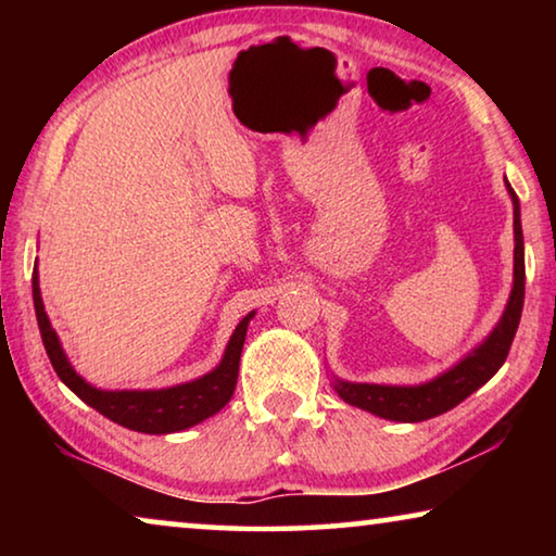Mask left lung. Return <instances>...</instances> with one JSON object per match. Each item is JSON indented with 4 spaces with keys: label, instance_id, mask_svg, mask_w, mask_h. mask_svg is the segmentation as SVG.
I'll list each match as a JSON object with an SVG mask.
<instances>
[{
    "label": "left lung",
    "instance_id": "8db88e82",
    "mask_svg": "<svg viewBox=\"0 0 556 556\" xmlns=\"http://www.w3.org/2000/svg\"><path fill=\"white\" fill-rule=\"evenodd\" d=\"M515 208V281L513 294L507 301L501 324L478 345L473 353L466 355L456 368L439 375L437 380L414 384V388H394V384H368V382H343L336 380V392L341 400L361 407L365 412L378 414L382 419L392 421H425L454 409L468 394H473L481 384H485L501 370L507 353H510L513 338L520 326L522 304H525V244H522V225H520V201L507 184Z\"/></svg>",
    "mask_w": 556,
    "mask_h": 556
}]
</instances>
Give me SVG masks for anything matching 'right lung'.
Masks as SVG:
<instances>
[{
  "mask_svg": "<svg viewBox=\"0 0 556 556\" xmlns=\"http://www.w3.org/2000/svg\"><path fill=\"white\" fill-rule=\"evenodd\" d=\"M34 287V308L36 321H39V331L43 338V348L49 353V361L59 378L68 384V388L78 394V397L98 409L102 417H108L117 425L127 427L131 431H142V434H172V431H184L188 427L199 425V421L213 417L220 412L225 404L230 402L235 392V382H238L240 370V353L244 343V333H248V324L255 314H248L235 328V333L228 343L223 361L213 372L203 375V378L176 384V388L166 390H122V392H105L88 384L80 375H75L71 368L68 357H65L63 348L59 343V336L51 328L49 316L43 312L41 289H39V271L34 267L31 277Z\"/></svg>",
  "mask_w": 556,
  "mask_h": 556,
  "instance_id": "right-lung-1",
  "label": "right lung"
}]
</instances>
